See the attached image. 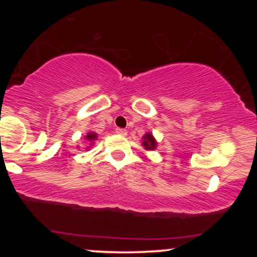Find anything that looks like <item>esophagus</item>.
<instances>
[{
    "mask_svg": "<svg viewBox=\"0 0 257 257\" xmlns=\"http://www.w3.org/2000/svg\"><path fill=\"white\" fill-rule=\"evenodd\" d=\"M116 133L118 135H122V137H125V135H126V131H125V129H122V128H117Z\"/></svg>",
    "mask_w": 257,
    "mask_h": 257,
    "instance_id": "34e87169",
    "label": "esophagus"
}]
</instances>
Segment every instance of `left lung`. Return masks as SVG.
Masks as SVG:
<instances>
[{
    "label": "left lung",
    "instance_id": "left-lung-1",
    "mask_svg": "<svg viewBox=\"0 0 257 257\" xmlns=\"http://www.w3.org/2000/svg\"><path fill=\"white\" fill-rule=\"evenodd\" d=\"M157 145L158 143L152 133H146L143 137V146L146 151H155L157 149Z\"/></svg>",
    "mask_w": 257,
    "mask_h": 257
}]
</instances>
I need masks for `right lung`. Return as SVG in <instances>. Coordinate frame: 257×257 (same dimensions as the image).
I'll list each match as a JSON object with an SVG mask.
<instances>
[{
	"label": "right lung",
	"mask_w": 257,
	"mask_h": 257,
	"mask_svg": "<svg viewBox=\"0 0 257 257\" xmlns=\"http://www.w3.org/2000/svg\"><path fill=\"white\" fill-rule=\"evenodd\" d=\"M95 140H98V134H96V133H94V132L87 133V135H84V141H85V144L88 145L85 149L89 150L90 146L94 145V141Z\"/></svg>",
	"instance_id": "right-lung-1"
}]
</instances>
